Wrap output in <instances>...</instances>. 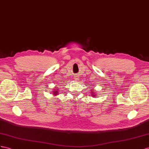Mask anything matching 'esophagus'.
Segmentation results:
<instances>
[{"label": "esophagus", "mask_w": 149, "mask_h": 149, "mask_svg": "<svg viewBox=\"0 0 149 149\" xmlns=\"http://www.w3.org/2000/svg\"><path fill=\"white\" fill-rule=\"evenodd\" d=\"M75 80H78V77H75Z\"/></svg>", "instance_id": "34e87169"}]
</instances>
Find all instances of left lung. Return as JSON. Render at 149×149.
Listing matches in <instances>:
<instances>
[{"label":"left lung","instance_id":"obj_1","mask_svg":"<svg viewBox=\"0 0 149 149\" xmlns=\"http://www.w3.org/2000/svg\"><path fill=\"white\" fill-rule=\"evenodd\" d=\"M91 93H92V94H94V93L93 92V91H92V92H91ZM92 96H93V97H96V94H93V95H92Z\"/></svg>","mask_w":149,"mask_h":149}]
</instances>
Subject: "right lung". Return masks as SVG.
Listing matches in <instances>:
<instances>
[{
    "instance_id": "add662e5",
    "label": "right lung",
    "mask_w": 149,
    "mask_h": 149,
    "mask_svg": "<svg viewBox=\"0 0 149 149\" xmlns=\"http://www.w3.org/2000/svg\"><path fill=\"white\" fill-rule=\"evenodd\" d=\"M59 91H58V89H55L54 91H53V95H55V96H56L58 95Z\"/></svg>"
}]
</instances>
